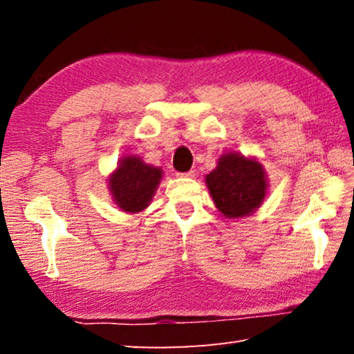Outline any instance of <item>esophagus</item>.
<instances>
[{"label": "esophagus", "mask_w": 354, "mask_h": 354, "mask_svg": "<svg viewBox=\"0 0 354 354\" xmlns=\"http://www.w3.org/2000/svg\"><path fill=\"white\" fill-rule=\"evenodd\" d=\"M179 178H194L195 176V170H190V171H185V173H178Z\"/></svg>", "instance_id": "obj_1"}]
</instances>
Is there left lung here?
Segmentation results:
<instances>
[{
	"label": "left lung",
	"instance_id": "1",
	"mask_svg": "<svg viewBox=\"0 0 354 354\" xmlns=\"http://www.w3.org/2000/svg\"><path fill=\"white\" fill-rule=\"evenodd\" d=\"M218 212L226 218L254 214L268 194V178L254 156L237 151L221 154L217 167L205 178Z\"/></svg>",
	"mask_w": 354,
	"mask_h": 354
}]
</instances>
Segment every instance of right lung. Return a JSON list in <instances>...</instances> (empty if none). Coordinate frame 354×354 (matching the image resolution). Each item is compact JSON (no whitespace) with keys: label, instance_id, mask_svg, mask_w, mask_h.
Returning a JSON list of instances; mask_svg holds the SVG:
<instances>
[{"label":"right lung","instance_id":"obj_1","mask_svg":"<svg viewBox=\"0 0 354 354\" xmlns=\"http://www.w3.org/2000/svg\"><path fill=\"white\" fill-rule=\"evenodd\" d=\"M162 178L160 167L147 164L137 154H124L107 176V187L120 211L139 214L149 206Z\"/></svg>","mask_w":354,"mask_h":354}]
</instances>
